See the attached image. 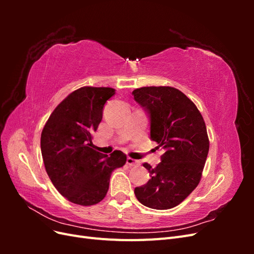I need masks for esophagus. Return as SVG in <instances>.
Returning <instances> with one entry per match:
<instances>
[{"instance_id": "34e87169", "label": "esophagus", "mask_w": 254, "mask_h": 254, "mask_svg": "<svg viewBox=\"0 0 254 254\" xmlns=\"http://www.w3.org/2000/svg\"><path fill=\"white\" fill-rule=\"evenodd\" d=\"M127 164L129 165V166H136V165H140V161H137V160H134V159H132V158H127Z\"/></svg>"}]
</instances>
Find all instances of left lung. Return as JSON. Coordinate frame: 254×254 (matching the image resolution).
Returning a JSON list of instances; mask_svg holds the SVG:
<instances>
[{
  "label": "left lung",
  "mask_w": 254,
  "mask_h": 254,
  "mask_svg": "<svg viewBox=\"0 0 254 254\" xmlns=\"http://www.w3.org/2000/svg\"><path fill=\"white\" fill-rule=\"evenodd\" d=\"M132 94L149 114L150 139L164 149L155 168L143 164L150 179L134 189L135 197L150 209H172L200 182L210 147L205 123L196 105L176 88L143 87Z\"/></svg>",
  "instance_id": "8db88e82"
}]
</instances>
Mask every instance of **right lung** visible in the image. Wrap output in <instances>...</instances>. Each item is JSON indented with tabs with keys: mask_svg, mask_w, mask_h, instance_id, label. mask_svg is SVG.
<instances>
[{
	"mask_svg": "<svg viewBox=\"0 0 254 254\" xmlns=\"http://www.w3.org/2000/svg\"><path fill=\"white\" fill-rule=\"evenodd\" d=\"M115 90L82 87L68 94L52 112L41 133L42 158L52 183L68 201L80 205L101 202L109 189L111 173L126 163L114 150L108 157L94 149L93 132L103 108Z\"/></svg>",
	"mask_w": 254,
	"mask_h": 254,
	"instance_id": "obj_1",
	"label": "right lung"
}]
</instances>
